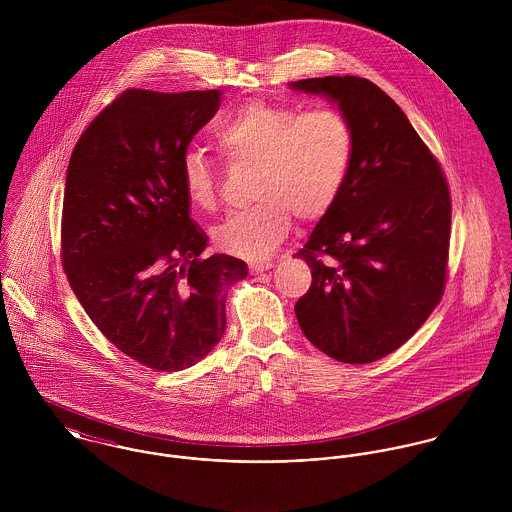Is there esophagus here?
Returning <instances> with one entry per match:
<instances>
[{
    "mask_svg": "<svg viewBox=\"0 0 512 512\" xmlns=\"http://www.w3.org/2000/svg\"><path fill=\"white\" fill-rule=\"evenodd\" d=\"M274 264L272 262H250V272L252 274H262L266 270H270Z\"/></svg>",
    "mask_w": 512,
    "mask_h": 512,
    "instance_id": "obj_1",
    "label": "esophagus"
}]
</instances>
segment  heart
Returning a JSON list of instances; mask_svg holds the SVG:
<instances>
[{
	"label": "heart",
	"instance_id": "heart-1",
	"mask_svg": "<svg viewBox=\"0 0 512 512\" xmlns=\"http://www.w3.org/2000/svg\"><path fill=\"white\" fill-rule=\"evenodd\" d=\"M215 144L228 163L256 165L258 201L222 220L213 240L226 254L264 260L288 236L293 215L321 219L337 203L353 167L355 130L335 108L301 112L252 100L220 120ZM181 185L195 209H217V177L203 153L183 155Z\"/></svg>",
	"mask_w": 512,
	"mask_h": 512
}]
</instances>
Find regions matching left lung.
<instances>
[{
  "label": "left lung",
  "mask_w": 512,
  "mask_h": 512,
  "mask_svg": "<svg viewBox=\"0 0 512 512\" xmlns=\"http://www.w3.org/2000/svg\"><path fill=\"white\" fill-rule=\"evenodd\" d=\"M290 86L335 102L355 130L349 179L295 254L311 268L295 317L331 359L374 363L402 347L443 295L449 187L406 114L374 82L321 76Z\"/></svg>",
  "instance_id": "8db88e82"
}]
</instances>
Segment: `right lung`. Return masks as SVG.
Wrapping results in <instances>:
<instances>
[{
    "label": "right lung",
    "mask_w": 512,
    "mask_h": 512,
    "mask_svg": "<svg viewBox=\"0 0 512 512\" xmlns=\"http://www.w3.org/2000/svg\"><path fill=\"white\" fill-rule=\"evenodd\" d=\"M220 94L126 90L84 130L67 169L69 284L100 333L157 372L189 368L215 349L228 288L248 274L238 258H203L209 238L181 185V159Z\"/></svg>",
    "instance_id": "right-lung-1"
}]
</instances>
